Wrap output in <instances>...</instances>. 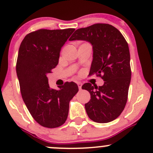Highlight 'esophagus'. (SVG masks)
I'll return each mask as SVG.
<instances>
[{"label": "esophagus", "instance_id": "1", "mask_svg": "<svg viewBox=\"0 0 153 153\" xmlns=\"http://www.w3.org/2000/svg\"><path fill=\"white\" fill-rule=\"evenodd\" d=\"M77 84H78L79 89H80V90H81V89H82V82H77Z\"/></svg>", "mask_w": 153, "mask_h": 153}]
</instances>
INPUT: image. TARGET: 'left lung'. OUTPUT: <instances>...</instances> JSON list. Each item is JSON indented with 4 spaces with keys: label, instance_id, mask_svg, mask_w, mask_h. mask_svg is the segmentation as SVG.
I'll return each instance as SVG.
<instances>
[{
    "label": "left lung",
    "instance_id": "8db88e82",
    "mask_svg": "<svg viewBox=\"0 0 153 153\" xmlns=\"http://www.w3.org/2000/svg\"><path fill=\"white\" fill-rule=\"evenodd\" d=\"M70 41L85 40L93 46V61L89 74L103 79L102 86L86 82L82 86L91 94L85 104L94 122L108 123L122 114L127 101L131 80L130 54L122 33L108 24H95L77 29Z\"/></svg>",
    "mask_w": 153,
    "mask_h": 153
}]
</instances>
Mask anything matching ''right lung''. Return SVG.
<instances>
[{"label":"right lung","mask_w":153,"mask_h":153,"mask_svg":"<svg viewBox=\"0 0 153 153\" xmlns=\"http://www.w3.org/2000/svg\"><path fill=\"white\" fill-rule=\"evenodd\" d=\"M75 29H39L24 37L19 50L16 73L23 100L38 124L47 128L65 122L69 103L78 93L74 82L50 88L47 75L57 65L61 48Z\"/></svg>","instance_id":"add662e5"}]
</instances>
